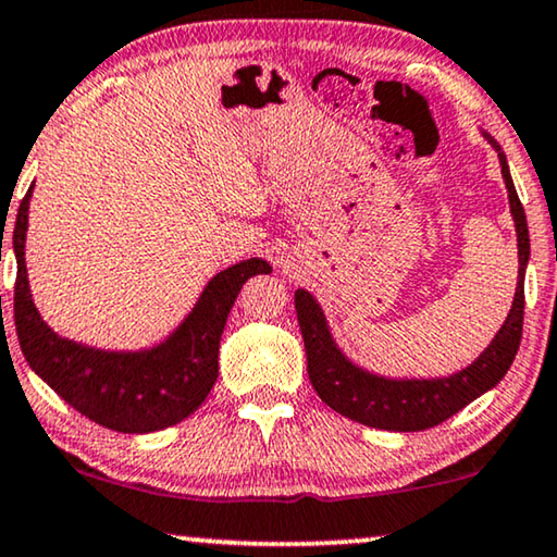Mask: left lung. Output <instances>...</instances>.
Segmentation results:
<instances>
[{
    "label": "left lung",
    "mask_w": 557,
    "mask_h": 557,
    "mask_svg": "<svg viewBox=\"0 0 557 557\" xmlns=\"http://www.w3.org/2000/svg\"><path fill=\"white\" fill-rule=\"evenodd\" d=\"M485 140L493 145L499 168H503V181L510 198V213L518 233V286L507 313L505 324L499 326L487 349L480 354L472 364L449 376L432 379H394L384 374H374L369 369L354 364L334 342L332 329L324 317L317 298L306 288H296V317L301 326L306 361H309V379L324 405L334 412L354 419V422L376 426V430L389 432H422L430 426L445 422L459 409L470 405L507 374L515 354H518L522 336V313H525V269L530 261V236L528 221L522 203L515 190L507 158L495 138Z\"/></svg>",
    "instance_id": "1"
}]
</instances>
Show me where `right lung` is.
<instances>
[{"label":"right lung","mask_w":557,"mask_h":557,"mask_svg":"<svg viewBox=\"0 0 557 557\" xmlns=\"http://www.w3.org/2000/svg\"><path fill=\"white\" fill-rule=\"evenodd\" d=\"M32 190L35 185L22 198L12 231L17 259L14 326L32 372L72 409L108 430L145 434L183 422L203 405L219 379L221 334L240 286L256 273H271V265L248 259L215 273L178 329L150 349L108 351L77 344L52 332L32 301L24 263Z\"/></svg>","instance_id":"right-lung-1"}]
</instances>
